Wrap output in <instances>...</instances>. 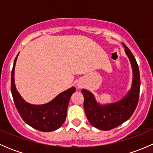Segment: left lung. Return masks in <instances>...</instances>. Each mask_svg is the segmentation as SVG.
<instances>
[{
  "label": "left lung",
  "mask_w": 153,
  "mask_h": 153,
  "mask_svg": "<svg viewBox=\"0 0 153 153\" xmlns=\"http://www.w3.org/2000/svg\"><path fill=\"white\" fill-rule=\"evenodd\" d=\"M122 45L132 69V85L127 93L115 102L101 104L90 91L81 89L86 117L92 126L101 130H109L127 121L138 105L141 86L138 66L131 51L123 43Z\"/></svg>",
  "instance_id": "left-lung-1"
}]
</instances>
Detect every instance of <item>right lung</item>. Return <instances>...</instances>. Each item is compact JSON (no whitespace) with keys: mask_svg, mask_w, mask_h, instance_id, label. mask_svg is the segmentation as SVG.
I'll return each mask as SVG.
<instances>
[{"mask_svg":"<svg viewBox=\"0 0 153 153\" xmlns=\"http://www.w3.org/2000/svg\"><path fill=\"white\" fill-rule=\"evenodd\" d=\"M18 55L19 53L15 59L12 67L11 92L20 115L27 124L41 132H49L59 129L65 121L69 99L76 89L72 86L44 104H32L27 102L15 86V68Z\"/></svg>","mask_w":153,"mask_h":153,"instance_id":"1","label":"right lung"}]
</instances>
